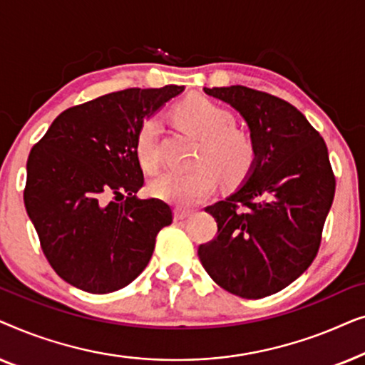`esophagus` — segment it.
Instances as JSON below:
<instances>
[{"label": "esophagus", "mask_w": 365, "mask_h": 365, "mask_svg": "<svg viewBox=\"0 0 365 365\" xmlns=\"http://www.w3.org/2000/svg\"><path fill=\"white\" fill-rule=\"evenodd\" d=\"M192 214V211H189V209H182V207H176L174 209V219H186Z\"/></svg>", "instance_id": "34e87169"}]
</instances>
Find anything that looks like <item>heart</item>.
<instances>
[{"label":"heart","instance_id":"1","mask_svg":"<svg viewBox=\"0 0 365 365\" xmlns=\"http://www.w3.org/2000/svg\"><path fill=\"white\" fill-rule=\"evenodd\" d=\"M174 119L184 131L199 138L197 168L159 174L151 182L154 196L176 206H194L216 189L219 176L229 186L247 176L256 159V146L246 131L234 126L231 113L202 96H189L174 109ZM156 136V119H148L134 143L138 161L149 173L159 164Z\"/></svg>","mask_w":365,"mask_h":365}]
</instances>
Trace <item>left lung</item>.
Returning a JSON list of instances; mask_svg holds the SVG:
<instances>
[{
    "label": "left lung",
    "mask_w": 365,
    "mask_h": 365,
    "mask_svg": "<svg viewBox=\"0 0 365 365\" xmlns=\"http://www.w3.org/2000/svg\"><path fill=\"white\" fill-rule=\"evenodd\" d=\"M204 93L241 114L256 159L231 196L206 207L217 236L199 246V261L214 282L236 296H271L296 281L319 251L336 192L327 146L281 98L246 86Z\"/></svg>",
    "instance_id": "left-lung-1"
}]
</instances>
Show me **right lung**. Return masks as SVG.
Segmentation results:
<instances>
[{"label":"right lung","mask_w":365,"mask_h":365,"mask_svg":"<svg viewBox=\"0 0 365 365\" xmlns=\"http://www.w3.org/2000/svg\"><path fill=\"white\" fill-rule=\"evenodd\" d=\"M182 91L131 88L69 108L29 153L24 206L44 256L71 286L114 292L146 269L173 211L136 196L144 176L134 143L144 119Z\"/></svg>","instance_id":"1"}]
</instances>
